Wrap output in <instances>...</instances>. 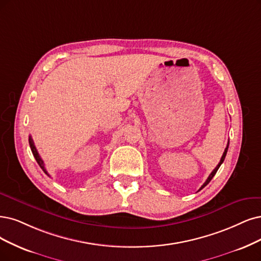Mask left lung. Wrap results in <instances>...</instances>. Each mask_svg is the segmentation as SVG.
<instances>
[{
  "label": "left lung",
  "mask_w": 261,
  "mask_h": 261,
  "mask_svg": "<svg viewBox=\"0 0 261 261\" xmlns=\"http://www.w3.org/2000/svg\"><path fill=\"white\" fill-rule=\"evenodd\" d=\"M228 147H229V142H228V144H227V147L225 148V151H224V153H223V156H221V158H220V161H219V163H218V165H217V167L213 170V171H212V173H211V174H210V176L207 177V179L205 180V182H204V184L203 185H202L201 186V188L199 189V190H201L202 188H204L207 184H208V182L211 181V179L212 178H213L214 177V175L216 174V172H217V170L219 169V167L221 166V163H223L224 162V160H225V158H226V155H227V151H228Z\"/></svg>",
  "instance_id": "left-lung-1"
}]
</instances>
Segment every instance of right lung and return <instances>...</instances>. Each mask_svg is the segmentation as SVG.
Wrapping results in <instances>:
<instances>
[{"mask_svg": "<svg viewBox=\"0 0 261 261\" xmlns=\"http://www.w3.org/2000/svg\"><path fill=\"white\" fill-rule=\"evenodd\" d=\"M29 144H30V147H31V150H32V153H33V156H34V158H35V160H36V162L38 163V166L41 167V169L46 173V174L49 176V174H48L47 173V171H46V169H45V165H44V161L42 160V158L40 157V155H38V152H37V149H36V147H35V145H34V142H33V140H32V138H31V136L29 137Z\"/></svg>", "mask_w": 261, "mask_h": 261, "instance_id": "add662e5", "label": "right lung"}]
</instances>
